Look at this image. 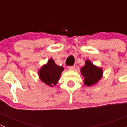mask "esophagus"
<instances>
[{"mask_svg":"<svg viewBox=\"0 0 127 127\" xmlns=\"http://www.w3.org/2000/svg\"><path fill=\"white\" fill-rule=\"evenodd\" d=\"M68 69L69 70H74L75 69V66H69Z\"/></svg>","mask_w":127,"mask_h":127,"instance_id":"1","label":"esophagus"}]
</instances>
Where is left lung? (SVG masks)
Masks as SVG:
<instances>
[{"label": "left lung", "instance_id": "8db88e82", "mask_svg": "<svg viewBox=\"0 0 127 127\" xmlns=\"http://www.w3.org/2000/svg\"><path fill=\"white\" fill-rule=\"evenodd\" d=\"M80 71L84 77V84L88 87L95 84L103 75L101 69L94 66L88 60L85 61V66L82 67Z\"/></svg>", "mask_w": 127, "mask_h": 127}]
</instances>
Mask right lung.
Wrapping results in <instances>:
<instances>
[{
  "mask_svg": "<svg viewBox=\"0 0 127 127\" xmlns=\"http://www.w3.org/2000/svg\"><path fill=\"white\" fill-rule=\"evenodd\" d=\"M64 70L62 66H58L54 60L50 59L39 72V77L43 82L50 87L55 85L58 82L61 72Z\"/></svg>",
  "mask_w": 127,
  "mask_h": 127,
  "instance_id": "right-lung-1",
  "label": "right lung"
}]
</instances>
